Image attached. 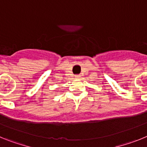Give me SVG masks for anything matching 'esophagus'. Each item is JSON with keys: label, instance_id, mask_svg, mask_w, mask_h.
<instances>
[{"label": "esophagus", "instance_id": "esophagus-1", "mask_svg": "<svg viewBox=\"0 0 147 147\" xmlns=\"http://www.w3.org/2000/svg\"><path fill=\"white\" fill-rule=\"evenodd\" d=\"M75 78H76V79H80V75H76V76H75Z\"/></svg>", "mask_w": 147, "mask_h": 147}]
</instances>
